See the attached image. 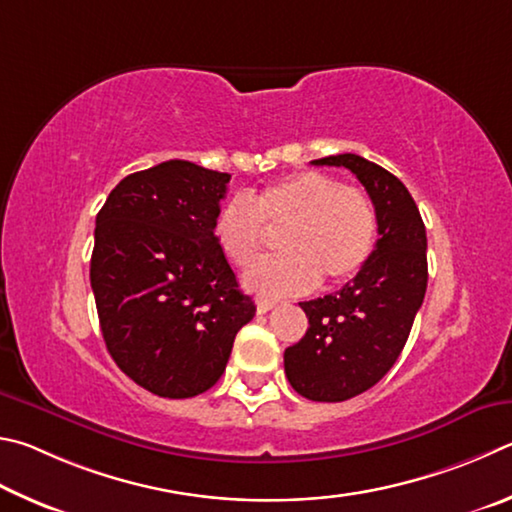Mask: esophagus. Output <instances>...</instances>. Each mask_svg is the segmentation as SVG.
<instances>
[{
  "mask_svg": "<svg viewBox=\"0 0 512 512\" xmlns=\"http://www.w3.org/2000/svg\"><path fill=\"white\" fill-rule=\"evenodd\" d=\"M276 306V301H272V299H256V310H258V315H265V312H270L272 308Z\"/></svg>",
  "mask_w": 512,
  "mask_h": 512,
  "instance_id": "obj_1",
  "label": "esophagus"
}]
</instances>
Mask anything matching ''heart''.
I'll list each match as a JSON object with an SVG mask.
<instances>
[{"mask_svg":"<svg viewBox=\"0 0 512 512\" xmlns=\"http://www.w3.org/2000/svg\"><path fill=\"white\" fill-rule=\"evenodd\" d=\"M283 230L285 254L247 272L249 290L281 297L315 288L319 276L328 283L351 281L375 249L378 213L360 186L303 170L267 184L249 200L229 197L213 222L220 251L240 270L263 256L270 231Z\"/></svg>","mask_w":512,"mask_h":512,"instance_id":"obj_1","label":"heart"}]
</instances>
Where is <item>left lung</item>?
<instances>
[{"label":"left lung","instance_id":"8db88e82","mask_svg":"<svg viewBox=\"0 0 512 512\" xmlns=\"http://www.w3.org/2000/svg\"><path fill=\"white\" fill-rule=\"evenodd\" d=\"M312 164L351 170L378 213L369 263L342 290L301 303L310 326L283 355L299 396L342 402L378 384L405 348L427 290V233L414 197L389 170L351 152Z\"/></svg>","mask_w":512,"mask_h":512}]
</instances>
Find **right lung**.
I'll return each mask as SVG.
<instances>
[{
	"mask_svg": "<svg viewBox=\"0 0 512 512\" xmlns=\"http://www.w3.org/2000/svg\"><path fill=\"white\" fill-rule=\"evenodd\" d=\"M229 179L170 159L123 177L96 215L89 281L105 346L161 398L211 389L256 315L213 238Z\"/></svg>",
	"mask_w": 512,
	"mask_h": 512,
	"instance_id": "right-lung-1",
	"label": "right lung"
}]
</instances>
